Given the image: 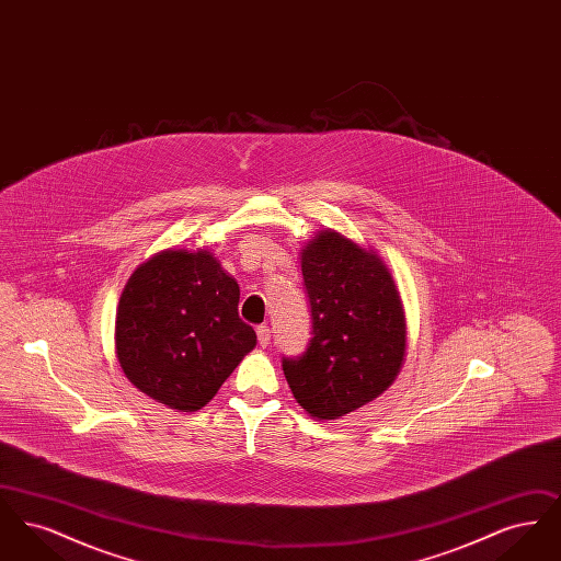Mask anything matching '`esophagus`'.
I'll return each mask as SVG.
<instances>
[{"label":"esophagus","mask_w":561,"mask_h":561,"mask_svg":"<svg viewBox=\"0 0 561 561\" xmlns=\"http://www.w3.org/2000/svg\"><path fill=\"white\" fill-rule=\"evenodd\" d=\"M256 336H259V345L261 347H268V341H271V330H268V325H259L256 328Z\"/></svg>","instance_id":"obj_1"}]
</instances>
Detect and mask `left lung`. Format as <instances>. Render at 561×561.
<instances>
[{
    "label": "left lung",
    "instance_id": "8db88e82",
    "mask_svg": "<svg viewBox=\"0 0 561 561\" xmlns=\"http://www.w3.org/2000/svg\"><path fill=\"white\" fill-rule=\"evenodd\" d=\"M311 341L282 368L311 416L332 421L378 398L400 373L405 318L385 263L357 243L323 231L302 250Z\"/></svg>",
    "mask_w": 561,
    "mask_h": 561
}]
</instances>
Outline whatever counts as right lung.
<instances>
[{
    "mask_svg": "<svg viewBox=\"0 0 561 561\" xmlns=\"http://www.w3.org/2000/svg\"><path fill=\"white\" fill-rule=\"evenodd\" d=\"M240 286L208 250H165L136 268L115 318L117 359L151 400L195 412L256 345Z\"/></svg>",
    "mask_w": 561,
    "mask_h": 561,
    "instance_id": "right-lung-1",
    "label": "right lung"
}]
</instances>
